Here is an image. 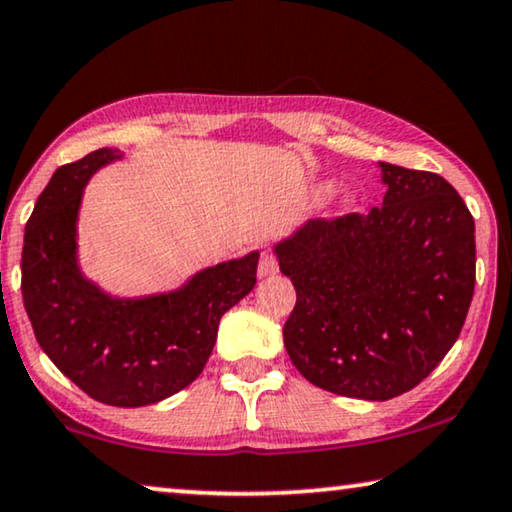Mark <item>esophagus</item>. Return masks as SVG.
<instances>
[{"mask_svg":"<svg viewBox=\"0 0 512 512\" xmlns=\"http://www.w3.org/2000/svg\"><path fill=\"white\" fill-rule=\"evenodd\" d=\"M277 270H279L277 256H274L272 251H263L261 261H258V277H272V274H277Z\"/></svg>","mask_w":512,"mask_h":512,"instance_id":"34e87169","label":"esophagus"}]
</instances>
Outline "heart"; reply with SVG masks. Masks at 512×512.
I'll return each mask as SVG.
<instances>
[{"label": "heart", "mask_w": 512, "mask_h": 512, "mask_svg": "<svg viewBox=\"0 0 512 512\" xmlns=\"http://www.w3.org/2000/svg\"><path fill=\"white\" fill-rule=\"evenodd\" d=\"M353 201H355L353 194H346V196H344V205H353Z\"/></svg>", "instance_id": "obj_1"}]
</instances>
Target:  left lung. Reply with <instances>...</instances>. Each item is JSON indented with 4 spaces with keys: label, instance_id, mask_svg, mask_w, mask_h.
<instances>
[{
    "label": "left lung",
    "instance_id": "8db88e82",
    "mask_svg": "<svg viewBox=\"0 0 512 512\" xmlns=\"http://www.w3.org/2000/svg\"><path fill=\"white\" fill-rule=\"evenodd\" d=\"M381 166L367 214L311 219L274 247L298 300L284 325L293 365L342 397L385 402L416 388L462 332L476 286V226L427 170Z\"/></svg>",
    "mask_w": 512,
    "mask_h": 512
}]
</instances>
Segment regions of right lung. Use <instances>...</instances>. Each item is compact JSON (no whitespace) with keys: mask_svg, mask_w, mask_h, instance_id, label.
<instances>
[{"mask_svg":"<svg viewBox=\"0 0 512 512\" xmlns=\"http://www.w3.org/2000/svg\"><path fill=\"white\" fill-rule=\"evenodd\" d=\"M122 159L101 147L55 170L25 226L22 302L36 342L96 402L157 404L198 379L221 316L256 284L258 251L196 272L177 291L113 298L78 268L76 224L83 189Z\"/></svg>","mask_w":512,"mask_h":512,"instance_id":"add662e5","label":"right lung"}]
</instances>
